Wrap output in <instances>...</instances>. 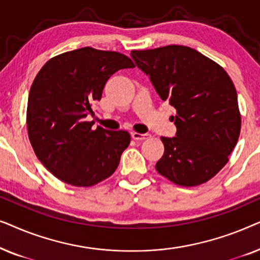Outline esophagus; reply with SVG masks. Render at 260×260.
I'll use <instances>...</instances> for the list:
<instances>
[{
    "label": "esophagus",
    "instance_id": "esophagus-1",
    "mask_svg": "<svg viewBox=\"0 0 260 260\" xmlns=\"http://www.w3.org/2000/svg\"><path fill=\"white\" fill-rule=\"evenodd\" d=\"M131 136H133L134 140H136V141H144V140H149V138L151 137V135L133 133V134H131Z\"/></svg>",
    "mask_w": 260,
    "mask_h": 260
}]
</instances>
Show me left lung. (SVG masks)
<instances>
[{"mask_svg":"<svg viewBox=\"0 0 260 260\" xmlns=\"http://www.w3.org/2000/svg\"><path fill=\"white\" fill-rule=\"evenodd\" d=\"M131 56L176 110V136L161 137L165 154L156 170L179 186L207 182L229 162L240 135L233 81L221 66L187 46L133 51Z\"/></svg>","mask_w":260,"mask_h":260,"instance_id":"8db88e82","label":"left lung"}]
</instances>
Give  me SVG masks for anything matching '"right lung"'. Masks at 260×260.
Instances as JSON below:
<instances>
[{
  "label": "right lung",
  "mask_w": 260,
  "mask_h": 260,
  "mask_svg": "<svg viewBox=\"0 0 260 260\" xmlns=\"http://www.w3.org/2000/svg\"><path fill=\"white\" fill-rule=\"evenodd\" d=\"M118 52L84 47L56 55L31 84L27 129L35 155L59 180L76 187L94 186L115 173L130 144L127 131H111L85 118L101 101L113 73L134 69Z\"/></svg>",
  "instance_id": "obj_1"
}]
</instances>
